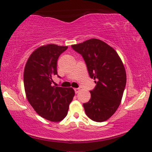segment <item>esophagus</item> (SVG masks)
<instances>
[{"label": "esophagus", "instance_id": "1", "mask_svg": "<svg viewBox=\"0 0 152 152\" xmlns=\"http://www.w3.org/2000/svg\"><path fill=\"white\" fill-rule=\"evenodd\" d=\"M74 91H75L76 94H78V93L80 91V89H79V88H76V89H74Z\"/></svg>", "mask_w": 152, "mask_h": 152}]
</instances>
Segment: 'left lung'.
<instances>
[{
  "instance_id": "obj_1",
  "label": "left lung",
  "mask_w": 152,
  "mask_h": 152,
  "mask_svg": "<svg viewBox=\"0 0 152 152\" xmlns=\"http://www.w3.org/2000/svg\"><path fill=\"white\" fill-rule=\"evenodd\" d=\"M72 48L83 56L90 78L97 80L96 87L90 91L89 101L83 104L86 115L94 121H104L121 103L126 84L123 63L112 47L98 39H88Z\"/></svg>"
}]
</instances>
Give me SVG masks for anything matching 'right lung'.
Masks as SVG:
<instances>
[{
    "mask_svg": "<svg viewBox=\"0 0 152 152\" xmlns=\"http://www.w3.org/2000/svg\"><path fill=\"white\" fill-rule=\"evenodd\" d=\"M67 46L48 44L36 49L29 56L24 72V85L27 99L37 113L51 121L66 117L74 96L72 88L53 86L57 76L56 63Z\"/></svg>",
    "mask_w": 152,
    "mask_h": 152,
    "instance_id": "obj_1",
    "label": "right lung"
}]
</instances>
